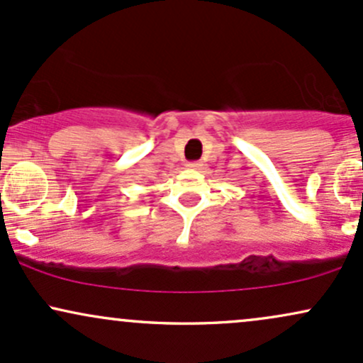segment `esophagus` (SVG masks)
I'll list each match as a JSON object with an SVG mask.
<instances>
[{
	"label": "esophagus",
	"mask_w": 363,
	"mask_h": 363,
	"mask_svg": "<svg viewBox=\"0 0 363 363\" xmlns=\"http://www.w3.org/2000/svg\"><path fill=\"white\" fill-rule=\"evenodd\" d=\"M201 162H187V164H186V167L187 169H193V170H199V169H201Z\"/></svg>",
	"instance_id": "esophagus-1"
}]
</instances>
